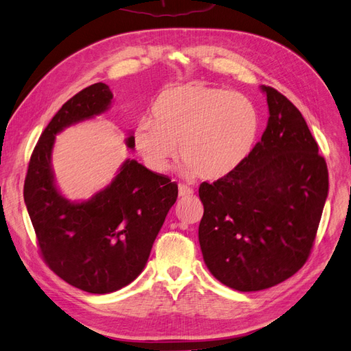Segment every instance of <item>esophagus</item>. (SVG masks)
Wrapping results in <instances>:
<instances>
[{"mask_svg": "<svg viewBox=\"0 0 351 351\" xmlns=\"http://www.w3.org/2000/svg\"><path fill=\"white\" fill-rule=\"evenodd\" d=\"M178 195H180V197H193V195H194V190L190 189V187H187V185L181 184L180 187H178Z\"/></svg>", "mask_w": 351, "mask_h": 351, "instance_id": "34e87169", "label": "esophagus"}]
</instances>
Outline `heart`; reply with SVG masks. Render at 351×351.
Segmentation results:
<instances>
[{"mask_svg":"<svg viewBox=\"0 0 351 351\" xmlns=\"http://www.w3.org/2000/svg\"><path fill=\"white\" fill-rule=\"evenodd\" d=\"M152 119H143L133 133L146 166L167 171L178 146L184 173H199L205 180L234 174L251 156L261 132V114L251 99L202 84L162 90L153 103Z\"/></svg>","mask_w":351,"mask_h":351,"instance_id":"obj_1","label":"heart"}]
</instances>
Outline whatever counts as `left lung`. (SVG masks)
I'll return each instance as SVG.
<instances>
[{"mask_svg":"<svg viewBox=\"0 0 351 351\" xmlns=\"http://www.w3.org/2000/svg\"><path fill=\"white\" fill-rule=\"evenodd\" d=\"M259 143L230 177L199 185L204 262L225 286L256 292L293 276L311 255L328 193L317 143L293 103L271 86Z\"/></svg>","mask_w":351,"mask_h":351,"instance_id":"obj_1","label":"left lung"}]
</instances>
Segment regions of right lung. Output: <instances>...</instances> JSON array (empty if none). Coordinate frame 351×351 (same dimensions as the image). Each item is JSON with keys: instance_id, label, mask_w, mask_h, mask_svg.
I'll use <instances>...</instances> for the list:
<instances>
[{"instance_id": "obj_1", "label": "right lung", "mask_w": 351, "mask_h": 351, "mask_svg": "<svg viewBox=\"0 0 351 351\" xmlns=\"http://www.w3.org/2000/svg\"><path fill=\"white\" fill-rule=\"evenodd\" d=\"M112 99L113 93L101 82L71 97L40 134L24 184L25 205L44 261L60 279L95 295L116 292L141 274L178 195L177 184L169 177L130 158L92 198L76 202L60 194L51 162L55 136L105 113ZM126 146L134 149L132 133Z\"/></svg>"}]
</instances>
